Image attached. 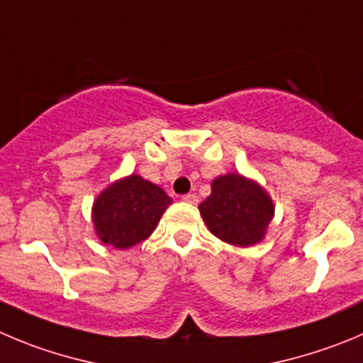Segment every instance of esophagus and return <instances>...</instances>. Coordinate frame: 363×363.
I'll return each mask as SVG.
<instances>
[{"mask_svg": "<svg viewBox=\"0 0 363 363\" xmlns=\"http://www.w3.org/2000/svg\"><path fill=\"white\" fill-rule=\"evenodd\" d=\"M182 201L188 202V204H197L199 197L195 195V193H188V195H184V197H182Z\"/></svg>", "mask_w": 363, "mask_h": 363, "instance_id": "esophagus-1", "label": "esophagus"}]
</instances>
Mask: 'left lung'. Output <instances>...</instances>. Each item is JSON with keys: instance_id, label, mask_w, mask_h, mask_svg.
Returning <instances> with one entry per match:
<instances>
[{"instance_id": "8db88e82", "label": "left lung", "mask_w": 363, "mask_h": 363, "mask_svg": "<svg viewBox=\"0 0 363 363\" xmlns=\"http://www.w3.org/2000/svg\"><path fill=\"white\" fill-rule=\"evenodd\" d=\"M199 211L216 238L235 247H252L265 238L276 206L259 182L229 172L213 179L211 195Z\"/></svg>"}]
</instances>
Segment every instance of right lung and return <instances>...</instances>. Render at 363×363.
Segmentation results:
<instances>
[{"instance_id":"1","label":"right lung","mask_w":363,"mask_h":363,"mask_svg":"<svg viewBox=\"0 0 363 363\" xmlns=\"http://www.w3.org/2000/svg\"><path fill=\"white\" fill-rule=\"evenodd\" d=\"M172 199L154 182L130 174L111 182L94 199L91 218L98 240L114 249H130L157 228Z\"/></svg>"}]
</instances>
